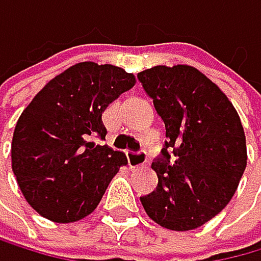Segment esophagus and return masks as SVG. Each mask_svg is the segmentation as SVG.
Segmentation results:
<instances>
[{"mask_svg":"<svg viewBox=\"0 0 261 261\" xmlns=\"http://www.w3.org/2000/svg\"><path fill=\"white\" fill-rule=\"evenodd\" d=\"M129 167L130 168H142L147 163V152L139 150V152H129L127 153Z\"/></svg>","mask_w":261,"mask_h":261,"instance_id":"obj_1","label":"esophagus"}]
</instances>
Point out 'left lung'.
<instances>
[{
    "label": "left lung",
    "instance_id": "left-lung-1",
    "mask_svg": "<svg viewBox=\"0 0 261 261\" xmlns=\"http://www.w3.org/2000/svg\"><path fill=\"white\" fill-rule=\"evenodd\" d=\"M137 78L167 130L152 163L159 185L140 202L162 227L196 229L236 194L247 167L242 122L219 86L190 65H159Z\"/></svg>",
    "mask_w": 261,
    "mask_h": 261
}]
</instances>
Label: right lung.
<instances>
[{"label": "right lung", "instance_id": "obj_1", "mask_svg": "<svg viewBox=\"0 0 261 261\" xmlns=\"http://www.w3.org/2000/svg\"><path fill=\"white\" fill-rule=\"evenodd\" d=\"M136 76L114 65L76 63L50 80L17 119L11 162L25 201L48 221L68 224L98 207L127 159L96 144L102 113Z\"/></svg>", "mask_w": 261, "mask_h": 261}]
</instances>
